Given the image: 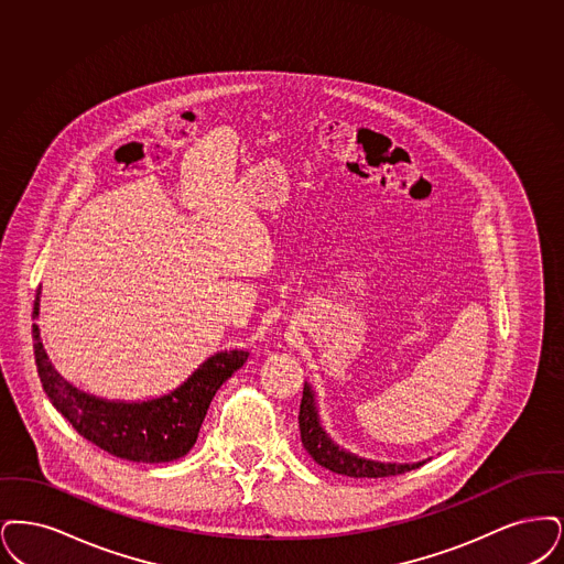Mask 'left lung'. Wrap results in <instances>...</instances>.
<instances>
[{
	"mask_svg": "<svg viewBox=\"0 0 564 564\" xmlns=\"http://www.w3.org/2000/svg\"><path fill=\"white\" fill-rule=\"evenodd\" d=\"M299 430H301V442H303L305 451L312 455V459L318 466L326 467L335 474H344L351 478H386V476H398V474L423 466V462L402 464V466L400 464H379V462L356 457L344 448H339L319 427L318 413L314 406V393L310 390V386L303 388L301 409H299Z\"/></svg>",
	"mask_w": 564,
	"mask_h": 564,
	"instance_id": "left-lung-1",
	"label": "left lung"
}]
</instances>
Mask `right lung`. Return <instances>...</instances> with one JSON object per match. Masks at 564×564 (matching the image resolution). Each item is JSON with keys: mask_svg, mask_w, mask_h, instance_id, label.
Listing matches in <instances>:
<instances>
[{"mask_svg": "<svg viewBox=\"0 0 564 564\" xmlns=\"http://www.w3.org/2000/svg\"><path fill=\"white\" fill-rule=\"evenodd\" d=\"M37 301L33 316H37ZM33 354L44 392L56 411L72 421L75 432L98 448L139 464H164L187 455L215 393L248 358L242 349L220 351L169 395L126 404L69 386L50 365L37 324H33Z\"/></svg>", "mask_w": 564, "mask_h": 564, "instance_id": "right-lung-1", "label": "right lung"}]
</instances>
